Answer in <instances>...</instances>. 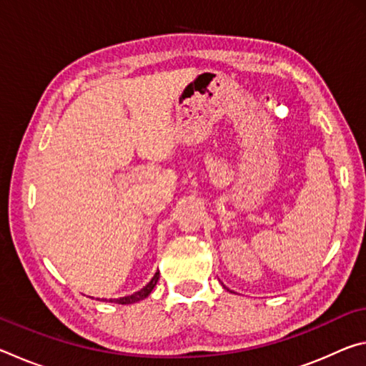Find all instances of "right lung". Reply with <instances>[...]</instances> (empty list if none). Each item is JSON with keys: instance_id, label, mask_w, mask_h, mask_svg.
Returning <instances> with one entry per match:
<instances>
[{"instance_id": "obj_1", "label": "right lung", "mask_w": 366, "mask_h": 366, "mask_svg": "<svg viewBox=\"0 0 366 366\" xmlns=\"http://www.w3.org/2000/svg\"><path fill=\"white\" fill-rule=\"evenodd\" d=\"M159 280V271L154 272V276L152 277V281L147 284L145 287H142L140 290H137V292H134L131 295H126V297H119V299H109V302H114V303H119V305H131V303H137L140 300L147 299L148 295L152 294V290L154 289V286H157V282ZM107 300V299H104Z\"/></svg>"}]
</instances>
